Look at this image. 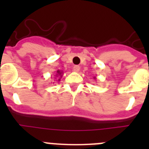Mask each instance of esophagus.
I'll use <instances>...</instances> for the list:
<instances>
[{
  "instance_id": "1",
  "label": "esophagus",
  "mask_w": 149,
  "mask_h": 149,
  "mask_svg": "<svg viewBox=\"0 0 149 149\" xmlns=\"http://www.w3.org/2000/svg\"><path fill=\"white\" fill-rule=\"evenodd\" d=\"M73 70L74 72H78L79 71H80V66H79V65H74L73 68Z\"/></svg>"
}]
</instances>
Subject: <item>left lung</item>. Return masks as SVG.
<instances>
[{
    "label": "left lung",
    "instance_id": "left-lung-1",
    "mask_svg": "<svg viewBox=\"0 0 149 149\" xmlns=\"http://www.w3.org/2000/svg\"><path fill=\"white\" fill-rule=\"evenodd\" d=\"M93 79H95V77H93Z\"/></svg>",
    "mask_w": 149,
    "mask_h": 149
}]
</instances>
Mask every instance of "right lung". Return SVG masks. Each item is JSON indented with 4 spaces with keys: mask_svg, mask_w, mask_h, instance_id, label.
Returning a JSON list of instances; mask_svg holds the SVG:
<instances>
[{
    "mask_svg": "<svg viewBox=\"0 0 149 149\" xmlns=\"http://www.w3.org/2000/svg\"><path fill=\"white\" fill-rule=\"evenodd\" d=\"M63 71H60V70H57V71H56V77H58V81H60V79H61V77H63Z\"/></svg>",
    "mask_w": 149,
    "mask_h": 149,
    "instance_id": "obj_1",
    "label": "right lung"
}]
</instances>
